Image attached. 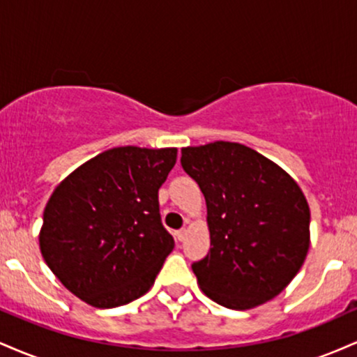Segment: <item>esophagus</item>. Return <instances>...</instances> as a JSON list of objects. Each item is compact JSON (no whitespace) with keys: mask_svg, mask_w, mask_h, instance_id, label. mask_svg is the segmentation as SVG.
<instances>
[{"mask_svg":"<svg viewBox=\"0 0 357 357\" xmlns=\"http://www.w3.org/2000/svg\"><path fill=\"white\" fill-rule=\"evenodd\" d=\"M174 236H176V240H178V241H183L184 236H186V230H184V228H181V230L174 231Z\"/></svg>","mask_w":357,"mask_h":357,"instance_id":"esophagus-1","label":"esophagus"}]
</instances>
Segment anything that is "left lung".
<instances>
[{
  "label": "left lung",
  "instance_id": "obj_1",
  "mask_svg": "<svg viewBox=\"0 0 357 357\" xmlns=\"http://www.w3.org/2000/svg\"><path fill=\"white\" fill-rule=\"evenodd\" d=\"M181 166L206 199L211 248L191 265L203 292L235 310L278 296L309 250L310 211L298 184L238 142L184 147Z\"/></svg>",
  "mask_w": 357,
  "mask_h": 357
}]
</instances>
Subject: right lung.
<instances>
[{"instance_id": "right-lung-1", "label": "right lung", "mask_w": 357, "mask_h": 357, "mask_svg": "<svg viewBox=\"0 0 357 357\" xmlns=\"http://www.w3.org/2000/svg\"><path fill=\"white\" fill-rule=\"evenodd\" d=\"M174 162V147H114L55 188L43 211L40 250L73 296L112 309L151 289L174 248L158 202Z\"/></svg>"}]
</instances>
